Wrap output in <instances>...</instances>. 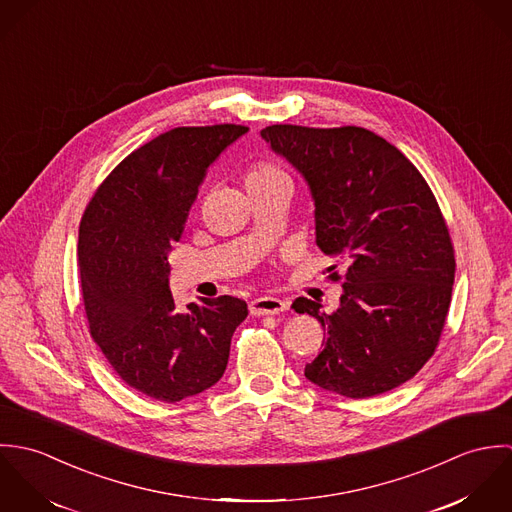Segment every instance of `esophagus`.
Returning a JSON list of instances; mask_svg holds the SVG:
<instances>
[{
    "mask_svg": "<svg viewBox=\"0 0 512 512\" xmlns=\"http://www.w3.org/2000/svg\"><path fill=\"white\" fill-rule=\"evenodd\" d=\"M288 301L280 297H258L250 301V313L252 315H278L288 309Z\"/></svg>",
    "mask_w": 512,
    "mask_h": 512,
    "instance_id": "1",
    "label": "esophagus"
}]
</instances>
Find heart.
<instances>
[{
	"mask_svg": "<svg viewBox=\"0 0 512 512\" xmlns=\"http://www.w3.org/2000/svg\"><path fill=\"white\" fill-rule=\"evenodd\" d=\"M272 177H286L282 169L274 167V165H268V163H262L258 167H254L248 175H246V185L250 183H256V181H264V179H272Z\"/></svg>",
	"mask_w": 512,
	"mask_h": 512,
	"instance_id": "b5f03b06",
	"label": "heart"
}]
</instances>
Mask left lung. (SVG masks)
<instances>
[{
    "label": "left lung",
    "mask_w": 512,
    "mask_h": 512,
    "mask_svg": "<svg viewBox=\"0 0 512 512\" xmlns=\"http://www.w3.org/2000/svg\"><path fill=\"white\" fill-rule=\"evenodd\" d=\"M260 136L305 179L321 252L349 264L335 313H319L307 297L293 301L325 331L305 378L347 398L404 384L438 347L455 278L451 238L426 179L365 128L276 124Z\"/></svg>",
    "instance_id": "8db88e82"
}]
</instances>
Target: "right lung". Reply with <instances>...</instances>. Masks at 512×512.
I'll return each mask as SVG.
<instances>
[{
    "label": "right lung",
    "instance_id": "add662e5",
    "mask_svg": "<svg viewBox=\"0 0 512 512\" xmlns=\"http://www.w3.org/2000/svg\"><path fill=\"white\" fill-rule=\"evenodd\" d=\"M248 132L220 124L173 128L132 151L98 187L78 230L90 335L118 376L161 402L217 384L246 301L220 295L175 309L169 254L209 167Z\"/></svg>",
    "mask_w": 512,
    "mask_h": 512
}]
</instances>
